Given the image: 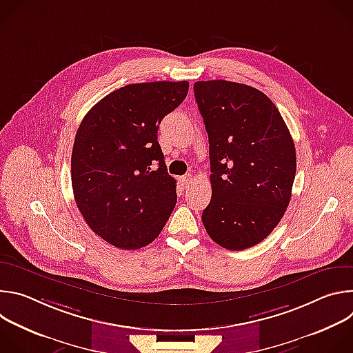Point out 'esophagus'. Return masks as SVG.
I'll use <instances>...</instances> for the list:
<instances>
[{
	"mask_svg": "<svg viewBox=\"0 0 353 353\" xmlns=\"http://www.w3.org/2000/svg\"><path fill=\"white\" fill-rule=\"evenodd\" d=\"M191 181H192V176H191V174H185V176H183V177L180 179V183H181V185H183L184 188H187V185H190Z\"/></svg>",
	"mask_w": 353,
	"mask_h": 353,
	"instance_id": "1",
	"label": "esophagus"
}]
</instances>
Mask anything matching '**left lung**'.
<instances>
[{
	"label": "left lung",
	"instance_id": "obj_1",
	"mask_svg": "<svg viewBox=\"0 0 353 353\" xmlns=\"http://www.w3.org/2000/svg\"><path fill=\"white\" fill-rule=\"evenodd\" d=\"M210 141V205L203 223L228 250L263 241L282 219L296 174L292 135L270 97L230 81L194 83Z\"/></svg>",
	"mask_w": 353,
	"mask_h": 353
}]
</instances>
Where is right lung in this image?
I'll return each mask as SVG.
<instances>
[{"label":"right lung","instance_id":"1","mask_svg":"<svg viewBox=\"0 0 353 353\" xmlns=\"http://www.w3.org/2000/svg\"><path fill=\"white\" fill-rule=\"evenodd\" d=\"M187 93V81L123 86L99 100L77 131L75 203L89 228L114 247L152 243L176 205V180L168 173L158 130Z\"/></svg>","mask_w":353,"mask_h":353}]
</instances>
